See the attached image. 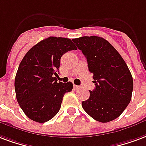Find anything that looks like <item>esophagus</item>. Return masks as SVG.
<instances>
[{
    "instance_id": "obj_1",
    "label": "esophagus",
    "mask_w": 146,
    "mask_h": 146,
    "mask_svg": "<svg viewBox=\"0 0 146 146\" xmlns=\"http://www.w3.org/2000/svg\"><path fill=\"white\" fill-rule=\"evenodd\" d=\"M73 87H74L75 89H80V86H77V85H73Z\"/></svg>"
}]
</instances>
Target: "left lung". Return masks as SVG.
Returning a JSON list of instances; mask_svg holds the SVG:
<instances>
[{
	"instance_id": "8db88e82",
	"label": "left lung",
	"mask_w": 146,
	"mask_h": 146,
	"mask_svg": "<svg viewBox=\"0 0 146 146\" xmlns=\"http://www.w3.org/2000/svg\"><path fill=\"white\" fill-rule=\"evenodd\" d=\"M73 42L87 58L96 87L82 102L85 111L100 122L118 117L130 103L133 79L118 52L103 38L84 36Z\"/></svg>"
}]
</instances>
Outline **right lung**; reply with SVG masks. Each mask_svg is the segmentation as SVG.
I'll use <instances>...</instances> for the list:
<instances>
[{
	"label": "right lung",
	"instance_id": "1",
	"mask_svg": "<svg viewBox=\"0 0 146 146\" xmlns=\"http://www.w3.org/2000/svg\"><path fill=\"white\" fill-rule=\"evenodd\" d=\"M76 47L70 38L48 37L30 48L18 66L15 80L16 98L24 113L38 123L48 121L59 112L66 93L73 84L57 82L54 75L64 53Z\"/></svg>",
	"mask_w": 146,
	"mask_h": 146
}]
</instances>
